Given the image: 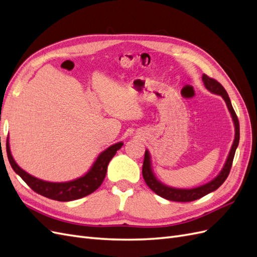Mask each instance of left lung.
<instances>
[{
	"label": "left lung",
	"instance_id": "1",
	"mask_svg": "<svg viewBox=\"0 0 257 257\" xmlns=\"http://www.w3.org/2000/svg\"><path fill=\"white\" fill-rule=\"evenodd\" d=\"M203 81L207 90H209L213 94L221 95L223 99L226 103V106L228 108V110L230 112L232 122H234L235 125V139L234 143L231 145L230 151L228 153V157L226 159V162L220 172V174L217 175L214 179H212L211 181L204 184L197 186V188H193V189H177V188H172V186H168L164 183H162L160 180H158L157 177L153 174L152 166H151V157L150 153L148 150L145 152V160H144V164H143V176L147 185L155 193L158 194L159 196L168 199V200H173V201H180V203H188V201H193L196 200L198 198H201L203 196L207 195V194L211 193L215 190H217L220 186L223 184V182L226 180V178L229 175L230 168L232 165V160H234L235 157V152L237 147L239 145V138H240V128H239V121L237 118V114L234 110V108L231 106L230 99L228 97V94L226 90L224 89L223 85L217 82L215 79L210 78L207 75H203Z\"/></svg>",
	"mask_w": 257,
	"mask_h": 257
}]
</instances>
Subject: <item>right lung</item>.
<instances>
[{
	"label": "right lung",
	"mask_w": 257,
	"mask_h": 257,
	"mask_svg": "<svg viewBox=\"0 0 257 257\" xmlns=\"http://www.w3.org/2000/svg\"><path fill=\"white\" fill-rule=\"evenodd\" d=\"M122 146L123 143L120 142L108 147L106 150H104L98 155L96 161L93 163L92 167L89 169V172L87 174L83 175L82 177L75 179V180L67 182L45 181L25 172L21 167L18 166V164L15 162L13 158L9 138H7L6 143V151L7 158H9V161L11 163V166L14 169V172L19 175L22 178V180L25 181L34 192L50 199L59 201H71L87 196L99 188L105 179L108 164H109L110 160L114 157L116 151H118Z\"/></svg>",
	"instance_id": "add662e5"
}]
</instances>
